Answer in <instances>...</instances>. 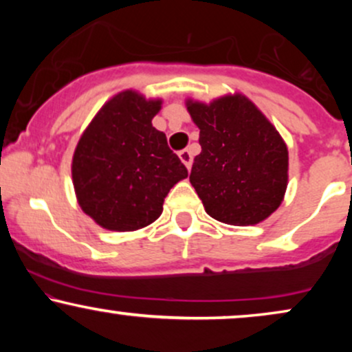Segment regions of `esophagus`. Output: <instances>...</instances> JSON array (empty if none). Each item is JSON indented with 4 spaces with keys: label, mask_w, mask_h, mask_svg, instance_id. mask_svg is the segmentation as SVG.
Here are the masks:
<instances>
[{
    "label": "esophagus",
    "mask_w": 352,
    "mask_h": 352,
    "mask_svg": "<svg viewBox=\"0 0 352 352\" xmlns=\"http://www.w3.org/2000/svg\"><path fill=\"white\" fill-rule=\"evenodd\" d=\"M179 157H180L182 162L185 164V167L190 170V167H192V153H190V151H187V148H185V151H180Z\"/></svg>",
    "instance_id": "34e87169"
}]
</instances>
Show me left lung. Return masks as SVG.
<instances>
[{"mask_svg":"<svg viewBox=\"0 0 352 352\" xmlns=\"http://www.w3.org/2000/svg\"><path fill=\"white\" fill-rule=\"evenodd\" d=\"M187 111L200 129L201 145L190 184L205 212L238 227L266 220L288 185V148L280 132L243 94L210 104L188 99Z\"/></svg>","mask_w":352,"mask_h":352,"instance_id":"left-lung-1","label":"left lung"}]
</instances>
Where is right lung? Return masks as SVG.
Here are the masks:
<instances>
[{
	"mask_svg": "<svg viewBox=\"0 0 352 352\" xmlns=\"http://www.w3.org/2000/svg\"><path fill=\"white\" fill-rule=\"evenodd\" d=\"M162 99L122 91L109 99L80 135L72 184L86 213L102 228L134 232L162 215L164 200L188 175L152 119Z\"/></svg>",
	"mask_w": 352,
	"mask_h": 352,
	"instance_id": "obj_1",
	"label": "right lung"
}]
</instances>
